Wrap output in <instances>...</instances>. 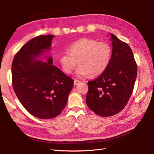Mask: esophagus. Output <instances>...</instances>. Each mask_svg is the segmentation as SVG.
<instances>
[{"label": "esophagus", "mask_w": 154, "mask_h": 154, "mask_svg": "<svg viewBox=\"0 0 154 154\" xmlns=\"http://www.w3.org/2000/svg\"><path fill=\"white\" fill-rule=\"evenodd\" d=\"M80 81H79V80H77V79H75V81H74V85H78L79 83H80Z\"/></svg>", "instance_id": "obj_1"}]
</instances>
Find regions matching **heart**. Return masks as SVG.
<instances>
[{"instance_id":"b5f03b06","label":"heart","mask_w":154,"mask_h":154,"mask_svg":"<svg viewBox=\"0 0 154 154\" xmlns=\"http://www.w3.org/2000/svg\"><path fill=\"white\" fill-rule=\"evenodd\" d=\"M69 52H64L59 57V64L63 71L71 74L78 64L76 73L78 76L90 74L92 77L100 75L108 67L112 56V48L106 42L83 38L73 43Z\"/></svg>"}]
</instances>
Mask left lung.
<instances>
[{
    "instance_id": "8db88e82",
    "label": "left lung",
    "mask_w": 154,
    "mask_h": 154,
    "mask_svg": "<svg viewBox=\"0 0 154 154\" xmlns=\"http://www.w3.org/2000/svg\"><path fill=\"white\" fill-rule=\"evenodd\" d=\"M112 54L104 71L88 82L86 97L88 107L97 115L109 117L125 108L133 91L137 76V64L131 48L110 33Z\"/></svg>"
}]
</instances>
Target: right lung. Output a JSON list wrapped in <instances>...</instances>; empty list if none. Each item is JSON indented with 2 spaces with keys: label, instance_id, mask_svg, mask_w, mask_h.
I'll use <instances>...</instances> for the list:
<instances>
[{
  "label": "right lung",
  "instance_id": "1",
  "mask_svg": "<svg viewBox=\"0 0 154 154\" xmlns=\"http://www.w3.org/2000/svg\"><path fill=\"white\" fill-rule=\"evenodd\" d=\"M54 35H40L24 44L14 56L12 84L18 99L29 113L42 119L56 118L64 109L74 80L47 62L37 60L50 48Z\"/></svg>",
  "mask_w": 154,
  "mask_h": 154
}]
</instances>
